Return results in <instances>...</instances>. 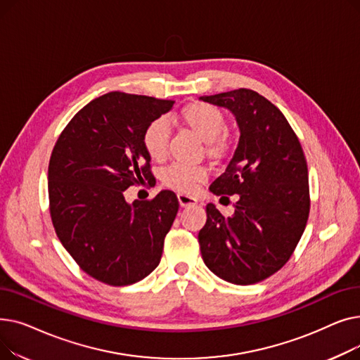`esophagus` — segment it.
Wrapping results in <instances>:
<instances>
[{"label":"esophagus","instance_id":"34e87169","mask_svg":"<svg viewBox=\"0 0 360 360\" xmlns=\"http://www.w3.org/2000/svg\"><path fill=\"white\" fill-rule=\"evenodd\" d=\"M178 201L181 207H191L197 204V200L194 197L190 195H185V194H178Z\"/></svg>","mask_w":360,"mask_h":360}]
</instances>
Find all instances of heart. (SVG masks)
<instances>
[{
  "label": "heart",
  "instance_id": "b5f03b06",
  "mask_svg": "<svg viewBox=\"0 0 360 360\" xmlns=\"http://www.w3.org/2000/svg\"><path fill=\"white\" fill-rule=\"evenodd\" d=\"M178 121L191 129L194 134L204 141V151L207 158L212 160H220L231 150V139L224 134L226 118L223 113L204 102H193L185 105L179 113ZM143 146L147 155L159 160L166 155L169 129L165 121L156 120L150 122L143 131ZM205 179V172L201 167L185 166V165H172L165 169L162 181L165 186L174 191L191 194L195 188Z\"/></svg>",
  "mask_w": 360,
  "mask_h": 360
}]
</instances>
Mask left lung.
Wrapping results in <instances>:
<instances>
[{"mask_svg": "<svg viewBox=\"0 0 360 360\" xmlns=\"http://www.w3.org/2000/svg\"><path fill=\"white\" fill-rule=\"evenodd\" d=\"M229 109L240 137L232 160L212 185L221 198L238 194L235 213L224 217L207 204L198 233L204 264L233 285H254L289 261L309 216L308 166L285 115L250 89L201 96Z\"/></svg>", "mask_w": 360, "mask_h": 360, "instance_id": "8db88e82", "label": "left lung"}]
</instances>
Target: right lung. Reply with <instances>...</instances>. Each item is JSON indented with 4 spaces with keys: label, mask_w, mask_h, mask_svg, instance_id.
<instances>
[{
    "label": "right lung",
    "mask_w": 360,
    "mask_h": 360,
    "mask_svg": "<svg viewBox=\"0 0 360 360\" xmlns=\"http://www.w3.org/2000/svg\"><path fill=\"white\" fill-rule=\"evenodd\" d=\"M110 91L80 109L61 132L48 167L49 212L63 247L109 286L143 280L160 262L179 202L172 191L127 202L128 186L150 182L143 131L174 106Z\"/></svg>",
    "instance_id": "1"
}]
</instances>
